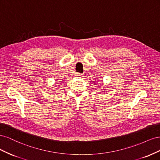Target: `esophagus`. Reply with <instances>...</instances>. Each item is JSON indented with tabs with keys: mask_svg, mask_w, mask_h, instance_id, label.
<instances>
[{
	"mask_svg": "<svg viewBox=\"0 0 160 160\" xmlns=\"http://www.w3.org/2000/svg\"><path fill=\"white\" fill-rule=\"evenodd\" d=\"M76 76L77 77H83V75H82L81 73H80V72H77Z\"/></svg>",
	"mask_w": 160,
	"mask_h": 160,
	"instance_id": "obj_1",
	"label": "esophagus"
}]
</instances>
